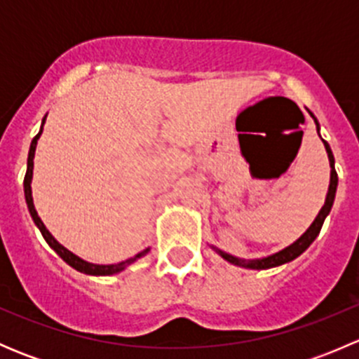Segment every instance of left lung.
<instances>
[{"mask_svg":"<svg viewBox=\"0 0 359 359\" xmlns=\"http://www.w3.org/2000/svg\"><path fill=\"white\" fill-rule=\"evenodd\" d=\"M309 114L313 116L314 123H316L318 133H320V123H318V119L314 118L313 112H309ZM323 144H325V149H327V153H328V159H330V168H332L330 170V186H328V193H327V200H325V205L321 206L320 213H318V217L314 219V222L309 226V229H307L306 233H304L302 236L295 241V243H292L290 247L283 248L281 252L273 253V255H269V257H264V259H255V260L238 259V257H233V255H229V253H226V252H222V250L213 247L217 252L220 253V257H222V259H226L227 262L234 264V266L247 267V269H269V267H276V266H281V264L290 262V260L297 259L300 253H304L307 248H309V245L313 243V241L316 240L318 234H320L325 219H327V215L330 213L332 205H334V200H335L337 184H339V177H337V172H335L334 154H332V149H330V146H328L327 140H323Z\"/></svg>","mask_w":359,"mask_h":359,"instance_id":"1","label":"left lung"}]
</instances>
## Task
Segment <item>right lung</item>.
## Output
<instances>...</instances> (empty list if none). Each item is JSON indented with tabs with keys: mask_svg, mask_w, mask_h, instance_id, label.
I'll return each mask as SVG.
<instances>
[{
	"mask_svg": "<svg viewBox=\"0 0 359 359\" xmlns=\"http://www.w3.org/2000/svg\"><path fill=\"white\" fill-rule=\"evenodd\" d=\"M45 119H46V116H45V118H43L41 130H39L38 135H36L34 139H32L31 147H29V156H27V172H25V177H24V194H25V203H27L29 213H31L32 220H34V224H36V226H38V229L41 231V234H43V238H45L46 243H48L50 247H52L53 250H55L57 253H59L60 259H62L64 262H67L69 266L74 267L76 271H79V273H85V274H92V276H111V274L119 273V271L125 269L126 266H130V264H132V262H135L137 259H140V257L146 255V253L149 252L151 248L142 250V252L137 253V255H135V257H132V259H126V260H123V262H118V264H109V266H100V264H90V262H86V260L79 259V257H78V255H74V253H72V252H69L67 248H64L62 245H60L59 241H57L55 238H53L52 234H50V231L46 229L45 224H43V222H41V219H39V217H38V212H36V208H34V203H32V193H31L32 166H34V161H32V159H34L36 144H38L39 135H41V132H43V125H45Z\"/></svg>",
	"mask_w": 359,
	"mask_h": 359,
	"instance_id": "add662e5",
	"label": "right lung"
}]
</instances>
